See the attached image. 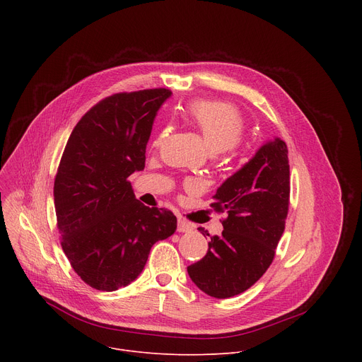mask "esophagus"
Masks as SVG:
<instances>
[{
    "label": "esophagus",
    "instance_id": "34e87169",
    "mask_svg": "<svg viewBox=\"0 0 362 362\" xmlns=\"http://www.w3.org/2000/svg\"><path fill=\"white\" fill-rule=\"evenodd\" d=\"M192 230H193V226L189 222H186L183 219H179V222H177V232L185 233V232H192Z\"/></svg>",
    "mask_w": 362,
    "mask_h": 362
}]
</instances>
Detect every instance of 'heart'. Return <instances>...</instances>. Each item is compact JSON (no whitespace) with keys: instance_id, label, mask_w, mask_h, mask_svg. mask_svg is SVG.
Instances as JSON below:
<instances>
[{"instance_id":"heart-1","label":"heart","mask_w":362,"mask_h":362,"mask_svg":"<svg viewBox=\"0 0 362 362\" xmlns=\"http://www.w3.org/2000/svg\"><path fill=\"white\" fill-rule=\"evenodd\" d=\"M185 120L199 133L206 148L212 154L223 153L240 143L245 132V123L240 113L219 101H193L183 112ZM169 134L163 129L153 144L159 146Z\"/></svg>"}]
</instances>
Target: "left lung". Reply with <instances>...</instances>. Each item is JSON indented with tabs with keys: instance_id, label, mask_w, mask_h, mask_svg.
I'll list each match as a JSON object with an SVG mask.
<instances>
[{
	"instance_id": "8db88e82",
	"label": "left lung",
	"mask_w": 362,
	"mask_h": 362,
	"mask_svg": "<svg viewBox=\"0 0 362 362\" xmlns=\"http://www.w3.org/2000/svg\"><path fill=\"white\" fill-rule=\"evenodd\" d=\"M211 206L228 214L223 232L211 238L208 253L187 267V274L200 291L225 299L249 289L274 261L289 206L285 141L275 137L257 148L221 185Z\"/></svg>"
}]
</instances>
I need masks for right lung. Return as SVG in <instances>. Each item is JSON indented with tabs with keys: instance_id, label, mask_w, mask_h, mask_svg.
Returning a JSON list of instances; mask_svg holds the SVG:
<instances>
[{
	"instance_id": "1",
	"label": "right lung",
	"mask_w": 362,
	"mask_h": 362,
	"mask_svg": "<svg viewBox=\"0 0 362 362\" xmlns=\"http://www.w3.org/2000/svg\"><path fill=\"white\" fill-rule=\"evenodd\" d=\"M168 88L117 93L73 129L54 180L62 247L91 288L116 291L143 271L151 246L172 236L176 216L140 203L127 177L144 169L154 117Z\"/></svg>"
}]
</instances>
